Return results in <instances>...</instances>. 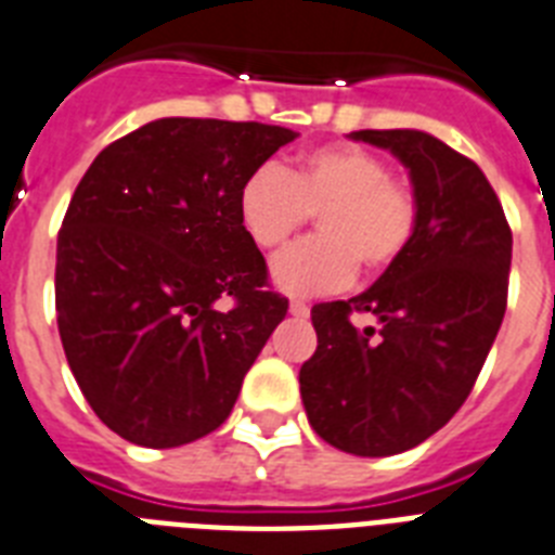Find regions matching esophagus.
I'll return each mask as SVG.
<instances>
[{"label":"esophagus","mask_w":555,"mask_h":555,"mask_svg":"<svg viewBox=\"0 0 555 555\" xmlns=\"http://www.w3.org/2000/svg\"><path fill=\"white\" fill-rule=\"evenodd\" d=\"M288 311H292L295 318H309V306H306L304 300H292V304H288Z\"/></svg>","instance_id":"obj_1"}]
</instances>
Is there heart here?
Returning a JSON list of instances; mask_svg holds the SVG:
<instances>
[{
	"mask_svg": "<svg viewBox=\"0 0 555 555\" xmlns=\"http://www.w3.org/2000/svg\"><path fill=\"white\" fill-rule=\"evenodd\" d=\"M311 215L320 235L272 263V281L288 295H326L349 286L357 267H393L414 241L420 201L379 155L354 144L318 146L288 172L263 164L237 192L241 227L263 251L286 246Z\"/></svg>",
	"mask_w": 555,
	"mask_h": 555,
	"instance_id": "obj_1",
	"label": "heart"
}]
</instances>
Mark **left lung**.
I'll return each instance as SVG.
<instances>
[{"label": "left lung", "mask_w": 555, "mask_h": 555, "mask_svg": "<svg viewBox=\"0 0 555 555\" xmlns=\"http://www.w3.org/2000/svg\"><path fill=\"white\" fill-rule=\"evenodd\" d=\"M405 164L414 241L351 300L318 304V351L300 369L309 425L354 456H391L437 434L468 400L507 306L514 235L470 158L420 130H357ZM371 313L377 330H357Z\"/></svg>", "instance_id": "left-lung-1"}]
</instances>
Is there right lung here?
Masks as SVG:
<instances>
[{"label":"right lung","instance_id":"add662e5","mask_svg":"<svg viewBox=\"0 0 555 555\" xmlns=\"http://www.w3.org/2000/svg\"><path fill=\"white\" fill-rule=\"evenodd\" d=\"M295 139L258 121L158 118L104 146L73 192L59 334L90 409L127 442L178 448L221 428L286 318L237 192Z\"/></svg>","mask_w":555,"mask_h":555}]
</instances>
